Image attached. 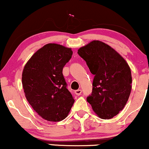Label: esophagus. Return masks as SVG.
Returning <instances> with one entry per match:
<instances>
[{"label": "esophagus", "mask_w": 149, "mask_h": 149, "mask_svg": "<svg viewBox=\"0 0 149 149\" xmlns=\"http://www.w3.org/2000/svg\"><path fill=\"white\" fill-rule=\"evenodd\" d=\"M82 93L81 89H77V90L75 91V94H76L77 96H80Z\"/></svg>", "instance_id": "34e87169"}]
</instances>
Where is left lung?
Masks as SVG:
<instances>
[{"label": "left lung", "instance_id": "1", "mask_svg": "<svg viewBox=\"0 0 149 149\" xmlns=\"http://www.w3.org/2000/svg\"><path fill=\"white\" fill-rule=\"evenodd\" d=\"M94 75L92 93L87 98L98 117L110 119L119 114L128 101L132 89L130 69L114 48L94 40L78 50Z\"/></svg>", "mask_w": 149, "mask_h": 149}]
</instances>
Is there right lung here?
Returning a JSON list of instances; mask_svg holds the SVG:
<instances>
[{"label": "right lung", "instance_id": "add662e5", "mask_svg": "<svg viewBox=\"0 0 149 149\" xmlns=\"http://www.w3.org/2000/svg\"><path fill=\"white\" fill-rule=\"evenodd\" d=\"M72 54L71 48L48 44L35 52L23 68L22 85L27 101L46 121L64 119L74 103L62 74Z\"/></svg>", "mask_w": 149, "mask_h": 149}]
</instances>
